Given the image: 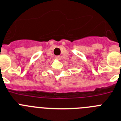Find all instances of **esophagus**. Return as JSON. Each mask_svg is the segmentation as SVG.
<instances>
[{
    "label": "esophagus",
    "instance_id": "34e87169",
    "mask_svg": "<svg viewBox=\"0 0 121 121\" xmlns=\"http://www.w3.org/2000/svg\"><path fill=\"white\" fill-rule=\"evenodd\" d=\"M56 58L57 60H60V59L61 58V56H56Z\"/></svg>",
    "mask_w": 121,
    "mask_h": 121
}]
</instances>
